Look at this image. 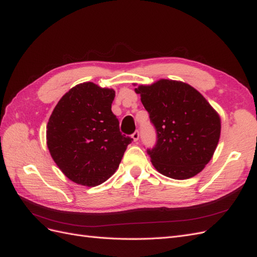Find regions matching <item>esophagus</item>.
I'll list each match as a JSON object with an SVG mask.
<instances>
[{
  "label": "esophagus",
  "mask_w": 257,
  "mask_h": 257,
  "mask_svg": "<svg viewBox=\"0 0 257 257\" xmlns=\"http://www.w3.org/2000/svg\"><path fill=\"white\" fill-rule=\"evenodd\" d=\"M139 132L138 130H136V132L132 135V137H133V139H134V141H138V139H139Z\"/></svg>",
  "instance_id": "34e87169"
}]
</instances>
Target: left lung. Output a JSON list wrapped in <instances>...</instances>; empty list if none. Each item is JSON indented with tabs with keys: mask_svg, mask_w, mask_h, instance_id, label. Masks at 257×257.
Masks as SVG:
<instances>
[{
	"mask_svg": "<svg viewBox=\"0 0 257 257\" xmlns=\"http://www.w3.org/2000/svg\"><path fill=\"white\" fill-rule=\"evenodd\" d=\"M135 90L156 129L157 143L147 154L157 170L176 180L203 170L221 134L219 114L205 98L192 86L169 79Z\"/></svg>",
	"mask_w": 257,
	"mask_h": 257,
	"instance_id": "obj_1",
	"label": "left lung"
}]
</instances>
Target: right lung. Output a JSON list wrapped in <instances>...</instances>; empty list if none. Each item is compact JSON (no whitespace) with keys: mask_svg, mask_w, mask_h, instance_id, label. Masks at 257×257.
Wrapping results in <instances>:
<instances>
[{"mask_svg":"<svg viewBox=\"0 0 257 257\" xmlns=\"http://www.w3.org/2000/svg\"><path fill=\"white\" fill-rule=\"evenodd\" d=\"M114 90L94 83L73 87L58 101L47 123L53 160L73 182L96 187L116 172L133 138L120 133L111 111Z\"/></svg>","mask_w":257,"mask_h":257,"instance_id":"right-lung-1","label":"right lung"}]
</instances>
